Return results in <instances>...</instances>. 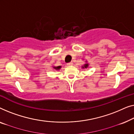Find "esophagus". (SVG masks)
Here are the masks:
<instances>
[{"label":"esophagus","instance_id":"obj_1","mask_svg":"<svg viewBox=\"0 0 134 134\" xmlns=\"http://www.w3.org/2000/svg\"><path fill=\"white\" fill-rule=\"evenodd\" d=\"M73 62L71 61V62H70V63H67V65H69V66H70V65H73Z\"/></svg>","mask_w":134,"mask_h":134}]
</instances>
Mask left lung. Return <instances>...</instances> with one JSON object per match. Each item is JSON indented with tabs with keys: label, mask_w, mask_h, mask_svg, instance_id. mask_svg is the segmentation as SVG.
I'll return each mask as SVG.
<instances>
[{
	"label": "left lung",
	"mask_w": 134,
	"mask_h": 134,
	"mask_svg": "<svg viewBox=\"0 0 134 134\" xmlns=\"http://www.w3.org/2000/svg\"><path fill=\"white\" fill-rule=\"evenodd\" d=\"M88 66V64H85L84 65V66L82 67V68H87Z\"/></svg>",
	"instance_id": "1"
}]
</instances>
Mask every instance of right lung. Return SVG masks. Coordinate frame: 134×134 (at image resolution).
<instances>
[{"label":"right lung","mask_w":134,"mask_h":134,"mask_svg":"<svg viewBox=\"0 0 134 134\" xmlns=\"http://www.w3.org/2000/svg\"><path fill=\"white\" fill-rule=\"evenodd\" d=\"M61 66H58V67H53V69H56V70H59L61 69Z\"/></svg>","instance_id":"obj_1"}]
</instances>
